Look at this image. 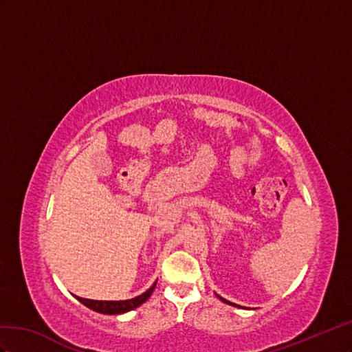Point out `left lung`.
<instances>
[{
	"label": "left lung",
	"instance_id": "left-lung-1",
	"mask_svg": "<svg viewBox=\"0 0 352 352\" xmlns=\"http://www.w3.org/2000/svg\"><path fill=\"white\" fill-rule=\"evenodd\" d=\"M217 296H218V298H219L221 300H223V302H226V304H228V305H233V307H239V305H236V304H232V302H228V300H227V299H224V298H221L219 295H217ZM239 308H240V307H239Z\"/></svg>",
	"mask_w": 352,
	"mask_h": 352
}]
</instances>
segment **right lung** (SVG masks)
Segmentation results:
<instances>
[{
    "mask_svg": "<svg viewBox=\"0 0 352 352\" xmlns=\"http://www.w3.org/2000/svg\"><path fill=\"white\" fill-rule=\"evenodd\" d=\"M157 280L153 283V286L150 287L148 290H146L144 294H142L140 296H135L133 299H126V300H93V299H84V298H79L76 296V299L79 302L84 304L85 307H88L89 309H94L97 313H102V314H122L126 313V311H131L137 307L142 305L143 302L150 298L152 292L156 287Z\"/></svg>",
    "mask_w": 352,
    "mask_h": 352,
    "instance_id": "right-lung-1",
    "label": "right lung"
}]
</instances>
